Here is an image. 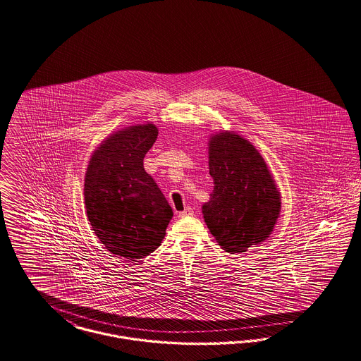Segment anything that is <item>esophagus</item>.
I'll use <instances>...</instances> for the list:
<instances>
[{
	"label": "esophagus",
	"instance_id": "esophagus-1",
	"mask_svg": "<svg viewBox=\"0 0 361 361\" xmlns=\"http://www.w3.org/2000/svg\"><path fill=\"white\" fill-rule=\"evenodd\" d=\"M192 214V209L191 207H186L183 212H180L178 216L179 217H188V216H191Z\"/></svg>",
	"mask_w": 361,
	"mask_h": 361
}]
</instances>
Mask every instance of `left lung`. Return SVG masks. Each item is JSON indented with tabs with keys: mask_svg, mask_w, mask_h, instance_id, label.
Listing matches in <instances>:
<instances>
[{
	"mask_svg": "<svg viewBox=\"0 0 361 361\" xmlns=\"http://www.w3.org/2000/svg\"><path fill=\"white\" fill-rule=\"evenodd\" d=\"M209 170L214 190L202 213L222 250L238 253L264 241L278 220L281 194L257 149L238 135L219 133L209 145Z\"/></svg>",
	"mask_w": 361,
	"mask_h": 361,
	"instance_id": "1",
	"label": "left lung"
}]
</instances>
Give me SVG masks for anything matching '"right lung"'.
Masks as SVG:
<instances>
[{
  "label": "right lung",
  "mask_w": 361,
  "mask_h": 361,
  "mask_svg": "<svg viewBox=\"0 0 361 361\" xmlns=\"http://www.w3.org/2000/svg\"><path fill=\"white\" fill-rule=\"evenodd\" d=\"M157 126L118 130L98 147L85 178V204L95 235L108 251L136 262L157 250L173 209L145 173L142 160Z\"/></svg>",
  "instance_id": "add662e5"
}]
</instances>
